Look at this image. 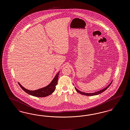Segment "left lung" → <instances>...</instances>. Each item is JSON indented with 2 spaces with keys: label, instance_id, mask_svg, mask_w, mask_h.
Masks as SVG:
<instances>
[{
  "label": "left lung",
  "instance_id": "1",
  "mask_svg": "<svg viewBox=\"0 0 130 130\" xmlns=\"http://www.w3.org/2000/svg\"><path fill=\"white\" fill-rule=\"evenodd\" d=\"M112 81H111V82L109 84V85L108 86L106 87V88H104V89H102V90H100V91H97V92H94V93H85V92H81L80 91H79V90H78V89H77L75 87H74V88H75V90L78 92V93H80L81 94H83V95H87V96H93V95H98V94H99L100 93H103V92H104L105 90H106L108 88H109V87L110 86V85H111V83H112Z\"/></svg>",
  "mask_w": 130,
  "mask_h": 130
}]
</instances>
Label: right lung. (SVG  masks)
Returning a JSON list of instances; mask_svg holds the SVG:
<instances>
[{"mask_svg":"<svg viewBox=\"0 0 130 130\" xmlns=\"http://www.w3.org/2000/svg\"><path fill=\"white\" fill-rule=\"evenodd\" d=\"M60 72H59L53 79V80L51 82L49 85L45 87L40 88L39 89L31 91L26 89L24 87L22 86L19 82V85L21 88V89L25 92L26 93L30 94L31 95L38 97V98H43L45 96H47L51 94L56 90V86L57 84L58 74Z\"/></svg>","mask_w":130,"mask_h":130,"instance_id":"1","label":"right lung"}]
</instances>
